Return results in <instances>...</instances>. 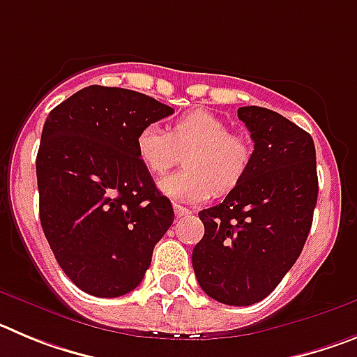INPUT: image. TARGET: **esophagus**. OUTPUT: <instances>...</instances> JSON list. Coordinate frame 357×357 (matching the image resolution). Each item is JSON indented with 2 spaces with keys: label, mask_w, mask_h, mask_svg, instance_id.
<instances>
[{
  "label": "esophagus",
  "mask_w": 357,
  "mask_h": 357,
  "mask_svg": "<svg viewBox=\"0 0 357 357\" xmlns=\"http://www.w3.org/2000/svg\"><path fill=\"white\" fill-rule=\"evenodd\" d=\"M173 209H175L176 218L189 216V214L193 213V211H191V209H188V207H184V206H178V204H175V206H173Z\"/></svg>",
  "instance_id": "34e87169"
}]
</instances>
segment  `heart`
I'll list each match as a JSON object with an SVG mask.
<instances>
[{
	"mask_svg": "<svg viewBox=\"0 0 357 357\" xmlns=\"http://www.w3.org/2000/svg\"><path fill=\"white\" fill-rule=\"evenodd\" d=\"M135 150L144 168L160 175L184 155V172L162 176L159 189L172 200L202 204L229 193L245 178L254 148L245 135L232 134L229 123L207 110H191L172 123L169 132L148 123L137 132Z\"/></svg>",
	"mask_w": 357,
	"mask_h": 357,
	"instance_id": "b5f03b06",
	"label": "heart"
}]
</instances>
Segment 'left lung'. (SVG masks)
Segmentation results:
<instances>
[{
	"label": "left lung",
	"instance_id": "8db88e82",
	"mask_svg": "<svg viewBox=\"0 0 357 357\" xmlns=\"http://www.w3.org/2000/svg\"><path fill=\"white\" fill-rule=\"evenodd\" d=\"M238 118L254 141L247 175L218 206L198 213L204 238L193 250L198 284L227 305L266 298L298 259L318 197L313 137L263 107Z\"/></svg>",
	"mask_w": 357,
	"mask_h": 357
}]
</instances>
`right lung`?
<instances>
[{
	"instance_id": "right-lung-1",
	"label": "right lung",
	"mask_w": 357,
	"mask_h": 357,
	"mask_svg": "<svg viewBox=\"0 0 357 357\" xmlns=\"http://www.w3.org/2000/svg\"><path fill=\"white\" fill-rule=\"evenodd\" d=\"M169 114L143 93L89 85L46 118L36 160L40 225L82 291L114 298L137 288L172 227V202L135 150L137 132Z\"/></svg>"
}]
</instances>
